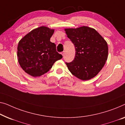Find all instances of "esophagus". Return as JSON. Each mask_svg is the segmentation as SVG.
Segmentation results:
<instances>
[{
  "mask_svg": "<svg viewBox=\"0 0 125 125\" xmlns=\"http://www.w3.org/2000/svg\"><path fill=\"white\" fill-rule=\"evenodd\" d=\"M61 54H62V55H63V56H64V54H65V52L63 51V52H62V53H61Z\"/></svg>",
  "mask_w": 125,
  "mask_h": 125,
  "instance_id": "esophagus-1",
  "label": "esophagus"
}]
</instances>
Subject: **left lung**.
Returning <instances> with one entry per match:
<instances>
[{
  "label": "left lung",
  "mask_w": 125,
  "mask_h": 125,
  "mask_svg": "<svg viewBox=\"0 0 125 125\" xmlns=\"http://www.w3.org/2000/svg\"><path fill=\"white\" fill-rule=\"evenodd\" d=\"M64 31L74 44L75 57L66 63L73 75L81 80H89L97 75L105 64L108 54V44L94 29L82 26Z\"/></svg>",
  "instance_id": "left-lung-1"
}]
</instances>
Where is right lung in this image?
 I'll return each instance as SVG.
<instances>
[{"mask_svg": "<svg viewBox=\"0 0 125 125\" xmlns=\"http://www.w3.org/2000/svg\"><path fill=\"white\" fill-rule=\"evenodd\" d=\"M54 29L42 26L32 30L18 42V63L24 71L39 77L49 71L54 63L62 58L56 45L50 41Z\"/></svg>", "mask_w": 125, "mask_h": 125, "instance_id": "right-lung-1", "label": "right lung"}]
</instances>
